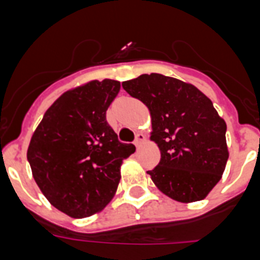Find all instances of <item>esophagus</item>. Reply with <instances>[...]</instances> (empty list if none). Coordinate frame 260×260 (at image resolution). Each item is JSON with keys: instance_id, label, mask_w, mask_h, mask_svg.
Here are the masks:
<instances>
[{"instance_id": "esophagus-1", "label": "esophagus", "mask_w": 260, "mask_h": 260, "mask_svg": "<svg viewBox=\"0 0 260 260\" xmlns=\"http://www.w3.org/2000/svg\"><path fill=\"white\" fill-rule=\"evenodd\" d=\"M144 141H146V135H144L143 133H137V135H135V141H134L135 146L139 147Z\"/></svg>"}]
</instances>
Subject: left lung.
Returning a JSON list of instances; mask_svg holds the SVG:
<instances>
[{
    "instance_id": "left-lung-1",
    "label": "left lung",
    "mask_w": 260,
    "mask_h": 260,
    "mask_svg": "<svg viewBox=\"0 0 260 260\" xmlns=\"http://www.w3.org/2000/svg\"><path fill=\"white\" fill-rule=\"evenodd\" d=\"M122 87L150 109L151 141L161 158L147 173L157 189L182 203L206 198L229 157L226 123L212 102L192 84L156 73L126 80Z\"/></svg>"
}]
</instances>
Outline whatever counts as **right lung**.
I'll list each match as a JSON object with an SVG mask.
<instances>
[{
  "label": "right lung",
  "mask_w": 260,
  "mask_h": 260,
  "mask_svg": "<svg viewBox=\"0 0 260 260\" xmlns=\"http://www.w3.org/2000/svg\"><path fill=\"white\" fill-rule=\"evenodd\" d=\"M118 80H91L59 96L45 112L29 142L32 176L52 206L82 219L109 203L123 158L135 147L121 143L107 122Z\"/></svg>",
  "instance_id": "obj_1"
}]
</instances>
